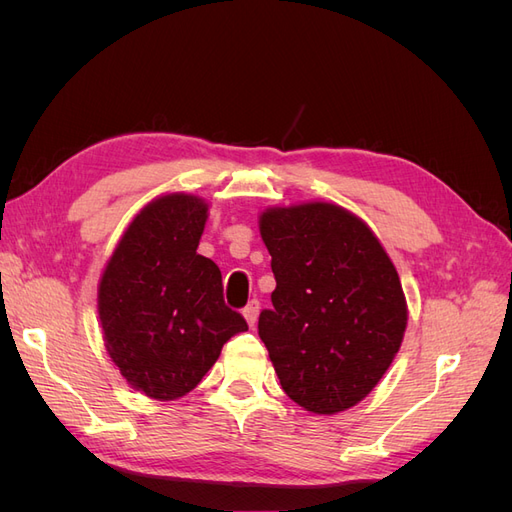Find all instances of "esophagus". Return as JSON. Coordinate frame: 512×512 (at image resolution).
Returning a JSON list of instances; mask_svg holds the SVG:
<instances>
[{
	"label": "esophagus",
	"instance_id": "34e87169",
	"mask_svg": "<svg viewBox=\"0 0 512 512\" xmlns=\"http://www.w3.org/2000/svg\"><path fill=\"white\" fill-rule=\"evenodd\" d=\"M258 312H260V303H258V299H252L250 303L245 305V309H243V316H245V320H247V324H250V327H254V322H256V318H258Z\"/></svg>",
	"mask_w": 512,
	"mask_h": 512
}]
</instances>
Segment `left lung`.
<instances>
[{
    "label": "left lung",
    "mask_w": 512,
    "mask_h": 512,
    "mask_svg": "<svg viewBox=\"0 0 512 512\" xmlns=\"http://www.w3.org/2000/svg\"><path fill=\"white\" fill-rule=\"evenodd\" d=\"M275 290L262 309L284 393L314 414L359 404L399 352L408 307L399 275L369 226L331 203L260 215Z\"/></svg>",
    "instance_id": "left-lung-1"
}]
</instances>
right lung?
Returning a JSON list of instances; mask_svg holds the SVG:
<instances>
[{
	"mask_svg": "<svg viewBox=\"0 0 512 512\" xmlns=\"http://www.w3.org/2000/svg\"><path fill=\"white\" fill-rule=\"evenodd\" d=\"M207 205L166 194L136 215L98 288L106 350L121 376L147 397L190 393L245 318L224 303L222 273L196 252Z\"/></svg>",
	"mask_w": 512,
	"mask_h": 512,
	"instance_id": "add662e5",
	"label": "right lung"
}]
</instances>
